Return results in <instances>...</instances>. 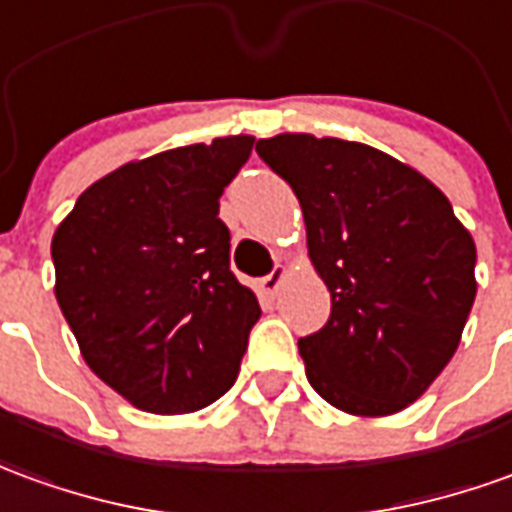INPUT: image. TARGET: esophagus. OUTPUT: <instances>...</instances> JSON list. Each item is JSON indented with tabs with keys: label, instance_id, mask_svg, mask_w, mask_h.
<instances>
[{
	"label": "esophagus",
	"instance_id": "obj_1",
	"mask_svg": "<svg viewBox=\"0 0 512 512\" xmlns=\"http://www.w3.org/2000/svg\"><path fill=\"white\" fill-rule=\"evenodd\" d=\"M285 277H288V268L277 266L274 271H271V274H266L263 280L257 282V291L263 293V296H274V293L280 291V285Z\"/></svg>",
	"mask_w": 512,
	"mask_h": 512
}]
</instances>
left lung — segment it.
<instances>
[{"mask_svg":"<svg viewBox=\"0 0 512 512\" xmlns=\"http://www.w3.org/2000/svg\"><path fill=\"white\" fill-rule=\"evenodd\" d=\"M293 188L330 321L299 341L313 391L349 416H393L457 352L477 296V246L421 171L310 132L257 141Z\"/></svg>","mask_w":512,"mask_h":512,"instance_id":"1","label":"left lung"}]
</instances>
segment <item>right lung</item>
<instances>
[{"mask_svg":"<svg viewBox=\"0 0 512 512\" xmlns=\"http://www.w3.org/2000/svg\"><path fill=\"white\" fill-rule=\"evenodd\" d=\"M252 144L227 135L130 160L57 224V305L91 371L138 410L194 413L238 380L260 305L230 271L219 199Z\"/></svg>","mask_w":512,"mask_h":512,"instance_id":"obj_1","label":"right lung"}]
</instances>
